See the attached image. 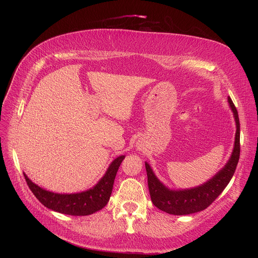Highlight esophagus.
Wrapping results in <instances>:
<instances>
[{"instance_id": "34e87169", "label": "esophagus", "mask_w": 258, "mask_h": 258, "mask_svg": "<svg viewBox=\"0 0 258 258\" xmlns=\"http://www.w3.org/2000/svg\"><path fill=\"white\" fill-rule=\"evenodd\" d=\"M139 148H140V150H141V148H142V145H140V147H139Z\"/></svg>"}]
</instances>
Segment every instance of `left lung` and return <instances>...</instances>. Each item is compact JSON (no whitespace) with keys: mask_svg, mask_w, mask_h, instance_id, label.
Listing matches in <instances>:
<instances>
[{"mask_svg":"<svg viewBox=\"0 0 258 258\" xmlns=\"http://www.w3.org/2000/svg\"><path fill=\"white\" fill-rule=\"evenodd\" d=\"M228 101L232 108L236 122L234 148L228 163L211 180L196 188L185 189V190L179 191L169 190L168 188H166L157 179L151 166L145 163L147 184L148 189H150L151 199L153 204L160 210L174 215H186L204 210L209 207L215 201V199L223 192L230 180L232 179L239 160L240 131L239 118L236 107L230 97H228Z\"/></svg>","mask_w":258,"mask_h":258,"instance_id":"left-lung-1","label":"left lung"}]
</instances>
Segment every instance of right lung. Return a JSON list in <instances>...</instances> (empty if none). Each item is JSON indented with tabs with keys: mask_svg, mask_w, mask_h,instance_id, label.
<instances>
[{
	"mask_svg": "<svg viewBox=\"0 0 258 258\" xmlns=\"http://www.w3.org/2000/svg\"><path fill=\"white\" fill-rule=\"evenodd\" d=\"M123 159L124 156L115 159L98 184L90 190L80 194H53L32 183L25 173L24 177L35 198L47 208L69 215H89L102 209L107 204L116 173Z\"/></svg>",
	"mask_w": 258,
	"mask_h": 258,
	"instance_id": "obj_1",
	"label": "right lung"
}]
</instances>
